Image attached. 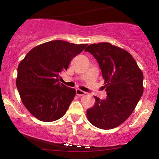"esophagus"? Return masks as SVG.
Instances as JSON below:
<instances>
[{
    "instance_id": "34e87169",
    "label": "esophagus",
    "mask_w": 159,
    "mask_h": 159,
    "mask_svg": "<svg viewBox=\"0 0 159 159\" xmlns=\"http://www.w3.org/2000/svg\"><path fill=\"white\" fill-rule=\"evenodd\" d=\"M85 92L80 89H76V94L77 96H83L85 94Z\"/></svg>"
}]
</instances>
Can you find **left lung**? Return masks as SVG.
<instances>
[{
    "label": "left lung",
    "instance_id": "left-lung-1",
    "mask_svg": "<svg viewBox=\"0 0 159 159\" xmlns=\"http://www.w3.org/2000/svg\"><path fill=\"white\" fill-rule=\"evenodd\" d=\"M97 60L105 80V99L94 97L87 117L93 126L103 130L118 127L134 111L143 94V73L132 55L109 43L89 45L85 49Z\"/></svg>",
    "mask_w": 159,
    "mask_h": 159
}]
</instances>
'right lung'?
I'll list each match as a JSON object with an SVG mask.
<instances>
[{"label": "right lung", "instance_id": "add662e5", "mask_svg": "<svg viewBox=\"0 0 159 159\" xmlns=\"http://www.w3.org/2000/svg\"><path fill=\"white\" fill-rule=\"evenodd\" d=\"M87 46L52 40L33 48L21 60L17 89L25 108L35 118L48 122L65 115L76 91L60 83L58 78Z\"/></svg>", "mask_w": 159, "mask_h": 159}]
</instances>
